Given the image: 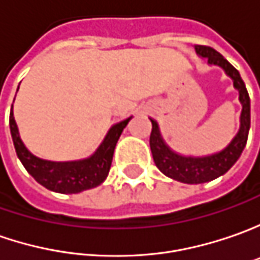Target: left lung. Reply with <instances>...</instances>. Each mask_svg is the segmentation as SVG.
Masks as SVG:
<instances>
[{"instance_id":"8db88e82","label":"left lung","mask_w":260,"mask_h":260,"mask_svg":"<svg viewBox=\"0 0 260 260\" xmlns=\"http://www.w3.org/2000/svg\"><path fill=\"white\" fill-rule=\"evenodd\" d=\"M196 51L202 57L207 58L210 64H216L224 69L226 75L233 79V85L239 90V99L243 108H242V115H240V129L233 141L223 151H220L214 155L202 158L183 157L173 152L161 138L157 122L151 119L152 129H151V137H149V147H151L155 166L167 177L187 184L207 183L228 173L239 159L243 148L246 145L249 128H250V99H249L245 82L242 80L239 72L220 54L219 51H216L209 46H196Z\"/></svg>"}]
</instances>
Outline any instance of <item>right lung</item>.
<instances>
[{"label": "right lung", "mask_w": 260, "mask_h": 260, "mask_svg": "<svg viewBox=\"0 0 260 260\" xmlns=\"http://www.w3.org/2000/svg\"><path fill=\"white\" fill-rule=\"evenodd\" d=\"M129 121L131 118H128L113 125L108 132L106 138L103 139L101 147L98 148V151L92 157L82 161H72V162H53V161H46L34 157L24 147L23 141L20 139L18 128L14 121L13 108L10 112V131H11L17 155L23 162L24 168L34 177L37 183H40L43 187L49 188L51 191L76 194L98 187L105 181L111 170L116 142Z\"/></svg>", "instance_id": "obj_1"}]
</instances>
